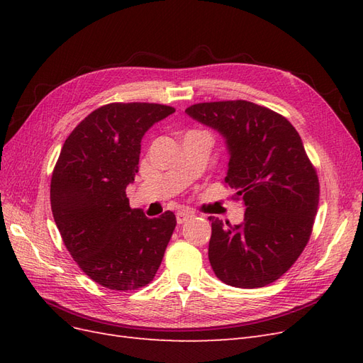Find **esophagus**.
<instances>
[{"label":"esophagus","mask_w":363,"mask_h":363,"mask_svg":"<svg viewBox=\"0 0 363 363\" xmlns=\"http://www.w3.org/2000/svg\"><path fill=\"white\" fill-rule=\"evenodd\" d=\"M194 216L192 212H188V211H179L177 212V223L179 224H184L188 219H191Z\"/></svg>","instance_id":"1"}]
</instances>
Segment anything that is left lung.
I'll return each instance as SVG.
<instances>
[{"mask_svg":"<svg viewBox=\"0 0 363 363\" xmlns=\"http://www.w3.org/2000/svg\"><path fill=\"white\" fill-rule=\"evenodd\" d=\"M192 119L225 139V183L245 206L232 225L208 216V260L215 276L235 288L276 281L303 252L320 201V183L298 131L271 108L245 100L200 103Z\"/></svg>","mask_w":363,"mask_h":363,"instance_id":"left-lung-1","label":"left lung"}]
</instances>
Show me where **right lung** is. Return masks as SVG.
<instances>
[{
	"mask_svg": "<svg viewBox=\"0 0 363 363\" xmlns=\"http://www.w3.org/2000/svg\"><path fill=\"white\" fill-rule=\"evenodd\" d=\"M174 112L155 103L96 108L65 140L52 171L51 211L63 242L86 276L107 289H138L155 279L177 224L169 211L147 218L125 194L142 138Z\"/></svg>",
	"mask_w": 363,
	"mask_h": 363,
	"instance_id": "add662e5",
	"label": "right lung"
}]
</instances>
